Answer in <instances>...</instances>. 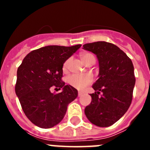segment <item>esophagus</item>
I'll list each match as a JSON object with an SVG mask.
<instances>
[{
  "label": "esophagus",
  "mask_w": 150,
  "mask_h": 150,
  "mask_svg": "<svg viewBox=\"0 0 150 150\" xmlns=\"http://www.w3.org/2000/svg\"><path fill=\"white\" fill-rule=\"evenodd\" d=\"M83 95V91H79V92H78V96H79V97L82 96Z\"/></svg>",
  "instance_id": "esophagus-1"
}]
</instances>
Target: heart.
Listing matches in <instances>:
<instances>
[{"mask_svg":"<svg viewBox=\"0 0 150 150\" xmlns=\"http://www.w3.org/2000/svg\"><path fill=\"white\" fill-rule=\"evenodd\" d=\"M94 57L90 53H84L82 55V59L83 62H86L89 58ZM69 60L66 61L64 64V69H66L68 66ZM93 80L92 76L90 74H73L68 77V83L74 88L77 89H83L91 83Z\"/></svg>","mask_w":150,"mask_h":150,"instance_id":"1","label":"heart"}]
</instances>
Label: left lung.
Here are the masks:
<instances>
[{
    "label": "left lung",
    "mask_w": 150,
    "mask_h": 150,
    "mask_svg": "<svg viewBox=\"0 0 150 150\" xmlns=\"http://www.w3.org/2000/svg\"><path fill=\"white\" fill-rule=\"evenodd\" d=\"M83 49L95 54L99 64L98 79L92 85L96 91L90 95L91 101L85 108V114L97 126H110L122 117L132 103L135 85L133 63L117 46L105 41L86 43Z\"/></svg>",
    "instance_id": "left-lung-1"
}]
</instances>
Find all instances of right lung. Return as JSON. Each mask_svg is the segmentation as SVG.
<instances>
[{"mask_svg":"<svg viewBox=\"0 0 150 150\" xmlns=\"http://www.w3.org/2000/svg\"><path fill=\"white\" fill-rule=\"evenodd\" d=\"M80 46H44L29 52L18 67L16 94L25 114L37 126L50 128L59 124L68 104L76 98L77 90L62 81V68ZM53 85L62 92L52 93Z\"/></svg>","mask_w":150,"mask_h":150,"instance_id":"obj_1","label":"right lung"}]
</instances>
